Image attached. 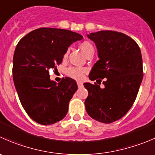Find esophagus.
<instances>
[{"label":"esophagus","mask_w":155,"mask_h":155,"mask_svg":"<svg viewBox=\"0 0 155 155\" xmlns=\"http://www.w3.org/2000/svg\"><path fill=\"white\" fill-rule=\"evenodd\" d=\"M77 85L79 87H81L83 86V84H82V82H77Z\"/></svg>","instance_id":"obj_1"}]
</instances>
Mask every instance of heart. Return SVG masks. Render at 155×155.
<instances>
[{"mask_svg": "<svg viewBox=\"0 0 155 155\" xmlns=\"http://www.w3.org/2000/svg\"><path fill=\"white\" fill-rule=\"evenodd\" d=\"M80 48L82 49V52L87 55L89 53L94 52V48L93 45L91 44V43H90L89 41H85L82 42L79 45ZM68 56V51H66L64 54V58H66ZM86 73V70L84 68H75V67H70L66 70V74L68 75L70 77L73 78L74 79H77V80H80L82 78L84 77V74Z\"/></svg>", "mask_w": 155, "mask_h": 155, "instance_id": "1", "label": "heart"}]
</instances>
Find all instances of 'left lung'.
Wrapping results in <instances>:
<instances>
[{"mask_svg":"<svg viewBox=\"0 0 155 155\" xmlns=\"http://www.w3.org/2000/svg\"><path fill=\"white\" fill-rule=\"evenodd\" d=\"M98 50L99 60L85 83L88 96L85 101L90 117L109 124L121 119L134 104L143 77V59L138 44L121 32L101 31L87 34Z\"/></svg>","mask_w":155,"mask_h":155,"instance_id":"left-lung-1","label":"left lung"}]
</instances>
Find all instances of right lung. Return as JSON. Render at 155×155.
Returning a JSON list of instances; mask_svg holds the SVG:
<instances>
[{"label":"right lung","instance_id":"1","mask_svg":"<svg viewBox=\"0 0 155 155\" xmlns=\"http://www.w3.org/2000/svg\"><path fill=\"white\" fill-rule=\"evenodd\" d=\"M82 36L69 30L40 28L21 39L13 55L12 77L18 98L28 115L43 125L63 119L69 102L77 90L76 81L62 79L58 84L49 79L72 43Z\"/></svg>","mask_w":155,"mask_h":155}]
</instances>
